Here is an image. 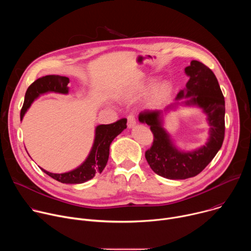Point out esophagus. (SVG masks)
<instances>
[{"label": "esophagus", "instance_id": "34e87169", "mask_svg": "<svg viewBox=\"0 0 251 251\" xmlns=\"http://www.w3.org/2000/svg\"><path fill=\"white\" fill-rule=\"evenodd\" d=\"M136 125V119H135V116L133 114H130L128 117H127V126L129 129L133 128L134 126Z\"/></svg>", "mask_w": 251, "mask_h": 251}]
</instances>
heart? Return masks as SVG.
Instances as JSON below:
<instances>
[{"instance_id":"1","label":"heart","mask_w":251,"mask_h":251,"mask_svg":"<svg viewBox=\"0 0 251 251\" xmlns=\"http://www.w3.org/2000/svg\"><path fill=\"white\" fill-rule=\"evenodd\" d=\"M156 85H157L156 79H149L146 82L141 84V86L138 89V92L140 94H147L148 92L153 90ZM170 91H171L170 86L167 83H162L159 86H157V88L153 91L151 96V100H150L151 105L154 107L162 105L169 98Z\"/></svg>"}]
</instances>
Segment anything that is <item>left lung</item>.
Instances as JSON below:
<instances>
[{
    "mask_svg": "<svg viewBox=\"0 0 251 251\" xmlns=\"http://www.w3.org/2000/svg\"><path fill=\"white\" fill-rule=\"evenodd\" d=\"M190 77L186 88L177 93L176 100L189 98L182 102L187 106H198L207 117L208 139L204 145L194 151L177 149L170 134L163 127V117L180 103L167 106L164 110L144 111L139 121L150 126L154 135L153 145L145 153L151 169L159 176L170 180H185L199 175L217 155L225 139V97L214 74L203 63L192 60L185 68Z\"/></svg>",
    "mask_w": 251,
    "mask_h": 251,
    "instance_id": "left-lung-1",
    "label": "left lung"
}]
</instances>
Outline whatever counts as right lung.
Listing matches in <instances>:
<instances>
[{"instance_id":"1","label":"right lung","mask_w":251,"mask_h":251,"mask_svg":"<svg viewBox=\"0 0 251 251\" xmlns=\"http://www.w3.org/2000/svg\"><path fill=\"white\" fill-rule=\"evenodd\" d=\"M69 78L59 75L43 76L32 82L25 95V101L21 110V120L29 108L31 103L43 94L55 92L61 94L68 93ZM127 119L123 118L112 124H101L95 128L94 142L86 160L76 169L62 174H53L42 169L47 175L62 184H82L101 173L109 158V148L112 141L124 129L127 128Z\"/></svg>"}]
</instances>
